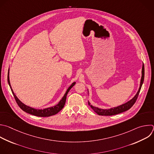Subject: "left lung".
Returning a JSON list of instances; mask_svg holds the SVG:
<instances>
[{
    "label": "left lung",
    "instance_id": "1",
    "mask_svg": "<svg viewBox=\"0 0 154 154\" xmlns=\"http://www.w3.org/2000/svg\"><path fill=\"white\" fill-rule=\"evenodd\" d=\"M144 78V64L143 63L142 71H141V80H140L139 89H138L137 94H135V95L132 99H131L129 101H128V102H126V103H125L124 104H122V105L116 106V107L111 108L109 109H105L98 108V107H95V106H93L92 105H91L89 101H88V104L91 106V108L99 116H114V115H116V114L123 112L125 111H126L129 110L135 103V101L137 99V97L138 96V94L140 93V89L141 88L142 85L143 83Z\"/></svg>",
    "mask_w": 154,
    "mask_h": 154
}]
</instances>
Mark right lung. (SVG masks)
Wrapping results in <instances>:
<instances>
[{"label": "right lung", "instance_id": "1", "mask_svg": "<svg viewBox=\"0 0 154 154\" xmlns=\"http://www.w3.org/2000/svg\"><path fill=\"white\" fill-rule=\"evenodd\" d=\"M9 75H10V69H8V82L9 86L11 88V90L12 91V93L14 95V98H15V100L17 102V105H19V106L25 112L35 116H37V117H45L52 116H54V115L57 114L59 111H60L63 108V107L65 106V102H66V96H67V94H68V92L75 84V82H73L71 85V86L66 90V91L65 94H64L63 97L62 98V99L60 100V101L57 105H56L53 106L43 109H35L34 108H32V107H30L29 106H27V105H25L17 97V96L15 95V94L13 92V90L11 88L10 82Z\"/></svg>", "mask_w": 154, "mask_h": 154}]
</instances>
